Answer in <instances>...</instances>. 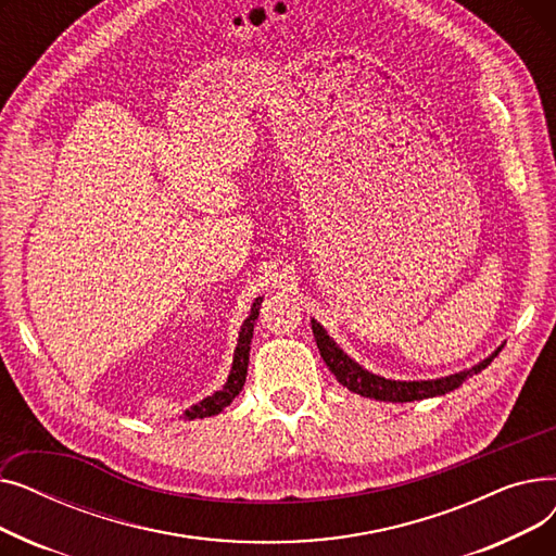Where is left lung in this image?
Listing matches in <instances>:
<instances>
[{
  "instance_id": "obj_1",
  "label": "left lung",
  "mask_w": 556,
  "mask_h": 556,
  "mask_svg": "<svg viewBox=\"0 0 556 556\" xmlns=\"http://www.w3.org/2000/svg\"><path fill=\"white\" fill-rule=\"evenodd\" d=\"M311 329L319 349V356L327 363L331 374L338 378V383L344 386L349 392L376 399V401H388V403H407V401H421V399H432V396H442L453 390H457L466 378L480 374L484 367L491 365V361L501 354L503 344L495 349L491 356L473 365L471 369H464L457 374H448L442 378H432V381H394V378H386L371 374L363 365H358L352 356H346L338 342L327 333V329L317 323V319H311Z\"/></svg>"
}]
</instances>
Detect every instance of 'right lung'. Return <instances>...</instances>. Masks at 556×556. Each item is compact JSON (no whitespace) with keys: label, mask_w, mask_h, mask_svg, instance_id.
<instances>
[{"label":"right lung","mask_w":556,"mask_h":556,"mask_svg":"<svg viewBox=\"0 0 556 556\" xmlns=\"http://www.w3.org/2000/svg\"><path fill=\"white\" fill-rule=\"evenodd\" d=\"M261 302L263 298H256L252 302V308H250V315L245 317V323L239 331V342H237V349H233V361H231V369H229V376L225 386L214 392L212 396H204L202 401L193 403L189 410H185L182 419L185 421H193V419H204V417H214L218 413H223L225 407L237 399V394L243 390L245 386V376H248V363H250V342H252V333H254V323L258 317V308H261Z\"/></svg>","instance_id":"add662e5"}]
</instances>
